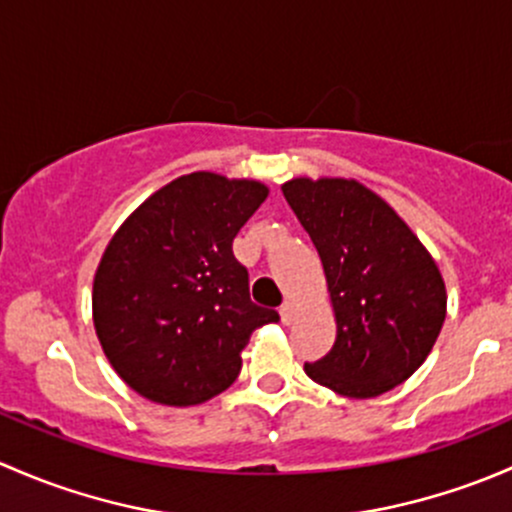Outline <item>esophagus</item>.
I'll use <instances>...</instances> for the list:
<instances>
[{
  "label": "esophagus",
  "mask_w": 512,
  "mask_h": 512,
  "mask_svg": "<svg viewBox=\"0 0 512 512\" xmlns=\"http://www.w3.org/2000/svg\"><path fill=\"white\" fill-rule=\"evenodd\" d=\"M278 315H281V323L283 325H291L295 320V305L291 300H286V303L281 305V310H278Z\"/></svg>",
  "instance_id": "34e87169"
}]
</instances>
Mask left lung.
<instances>
[{
	"mask_svg": "<svg viewBox=\"0 0 512 512\" xmlns=\"http://www.w3.org/2000/svg\"><path fill=\"white\" fill-rule=\"evenodd\" d=\"M283 197L318 249L335 310L333 350L305 374L370 399L419 370L446 318L434 258L382 197L355 179L298 177Z\"/></svg>",
	"mask_w": 512,
	"mask_h": 512,
	"instance_id": "8db88e82",
	"label": "left lung"
}]
</instances>
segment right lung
Here are the masks:
<instances>
[{
	"label": "right lung",
	"instance_id": "add662e5",
	"mask_svg": "<svg viewBox=\"0 0 512 512\" xmlns=\"http://www.w3.org/2000/svg\"><path fill=\"white\" fill-rule=\"evenodd\" d=\"M268 197L254 179L192 172L115 231L93 281V325L130 389L192 407L231 387L251 333L278 313L249 298L231 244Z\"/></svg>",
	"mask_w": 512,
	"mask_h": 512
}]
</instances>
